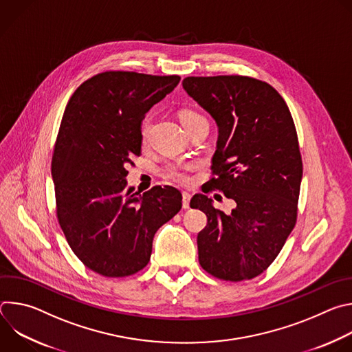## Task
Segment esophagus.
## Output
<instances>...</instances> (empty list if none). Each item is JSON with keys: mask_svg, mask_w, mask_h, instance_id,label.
Listing matches in <instances>:
<instances>
[{"mask_svg": "<svg viewBox=\"0 0 352 352\" xmlns=\"http://www.w3.org/2000/svg\"><path fill=\"white\" fill-rule=\"evenodd\" d=\"M189 202H190V193L182 192V208L189 209Z\"/></svg>", "mask_w": 352, "mask_h": 352, "instance_id": "esophagus-1", "label": "esophagus"}]
</instances>
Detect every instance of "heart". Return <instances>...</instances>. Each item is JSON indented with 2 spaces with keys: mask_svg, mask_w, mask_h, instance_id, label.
<instances>
[{
  "mask_svg": "<svg viewBox=\"0 0 352 352\" xmlns=\"http://www.w3.org/2000/svg\"><path fill=\"white\" fill-rule=\"evenodd\" d=\"M179 118H181V122H182V125L185 126L186 131L190 126H193V125H196L199 122H208L206 118L202 114H199L197 111H193V110H184V111H181ZM148 126H150L148 121H144L143 125H142V140L143 142H146V139H147ZM192 170H193V164H190V163L173 162V163H168L164 167V174H166L167 178H170L171 181H174L177 184L188 185L190 182L189 173Z\"/></svg>",
  "mask_w": 352,
  "mask_h": 352,
  "instance_id": "heart-1",
  "label": "heart"
}]
</instances>
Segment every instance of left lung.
Wrapping results in <instances>:
<instances>
[{"label": "left lung", "instance_id": "1", "mask_svg": "<svg viewBox=\"0 0 352 352\" xmlns=\"http://www.w3.org/2000/svg\"><path fill=\"white\" fill-rule=\"evenodd\" d=\"M182 86L219 126L208 184L235 202L226 214L206 195L192 197L190 208L208 216L199 263L220 280H250L273 263L296 223L302 159L294 120L280 93L255 78L188 76Z\"/></svg>", "mask_w": 352, "mask_h": 352}]
</instances>
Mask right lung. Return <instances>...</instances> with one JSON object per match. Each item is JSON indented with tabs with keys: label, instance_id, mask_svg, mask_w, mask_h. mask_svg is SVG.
<instances>
[{
	"label": "right lung",
	"instance_id": "1",
	"mask_svg": "<svg viewBox=\"0 0 352 352\" xmlns=\"http://www.w3.org/2000/svg\"><path fill=\"white\" fill-rule=\"evenodd\" d=\"M179 80L106 71L85 80L65 107L52 160L57 219L74 254L98 274L128 277L146 267L156 231L182 208L173 186L139 195L125 179L140 155L146 113Z\"/></svg>",
	"mask_w": 352,
	"mask_h": 352
}]
</instances>
